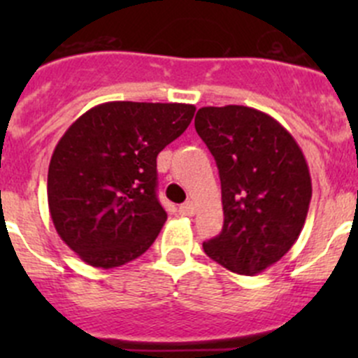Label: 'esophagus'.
<instances>
[{
	"instance_id": "34e87169",
	"label": "esophagus",
	"mask_w": 358,
	"mask_h": 358,
	"mask_svg": "<svg viewBox=\"0 0 358 358\" xmlns=\"http://www.w3.org/2000/svg\"><path fill=\"white\" fill-rule=\"evenodd\" d=\"M180 215L182 216H194L196 215V206H194V202L192 201H187V202H183L182 206H180Z\"/></svg>"
}]
</instances>
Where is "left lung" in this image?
<instances>
[{
    "label": "left lung",
    "instance_id": "8db88e82",
    "mask_svg": "<svg viewBox=\"0 0 358 358\" xmlns=\"http://www.w3.org/2000/svg\"><path fill=\"white\" fill-rule=\"evenodd\" d=\"M196 131L218 166L225 216L204 252L234 273L263 272L305 225L312 199L305 156L279 121L251 107H202Z\"/></svg>",
    "mask_w": 358,
    "mask_h": 358
}]
</instances>
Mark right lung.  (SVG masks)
<instances>
[{
	"mask_svg": "<svg viewBox=\"0 0 358 358\" xmlns=\"http://www.w3.org/2000/svg\"><path fill=\"white\" fill-rule=\"evenodd\" d=\"M189 103L107 102L76 119L53 150L48 208L79 258L114 268L147 251L164 225L157 154L194 117Z\"/></svg>",
	"mask_w": 358,
	"mask_h": 358,
	"instance_id": "obj_1",
	"label": "right lung"
}]
</instances>
